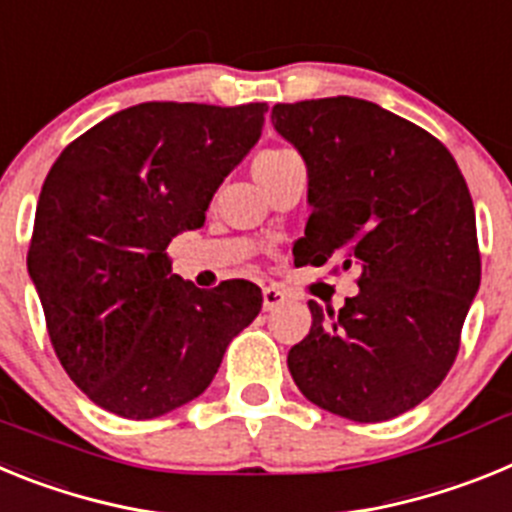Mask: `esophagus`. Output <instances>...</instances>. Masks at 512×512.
I'll use <instances>...</instances> for the list:
<instances>
[{
  "label": "esophagus",
  "mask_w": 512,
  "mask_h": 512,
  "mask_svg": "<svg viewBox=\"0 0 512 512\" xmlns=\"http://www.w3.org/2000/svg\"><path fill=\"white\" fill-rule=\"evenodd\" d=\"M284 302H287V295H284L282 289H277V287H264V310H266V312L277 310V307H282Z\"/></svg>",
  "instance_id": "34e87169"
}]
</instances>
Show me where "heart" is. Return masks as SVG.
I'll return each mask as SVG.
<instances>
[{
    "mask_svg": "<svg viewBox=\"0 0 512 512\" xmlns=\"http://www.w3.org/2000/svg\"><path fill=\"white\" fill-rule=\"evenodd\" d=\"M289 153H292V151H284V148H277V151H264L259 158H256V166L269 164V161H277V158L289 156Z\"/></svg>",
    "mask_w": 512,
    "mask_h": 512,
    "instance_id": "b5f03b06",
    "label": "heart"
}]
</instances>
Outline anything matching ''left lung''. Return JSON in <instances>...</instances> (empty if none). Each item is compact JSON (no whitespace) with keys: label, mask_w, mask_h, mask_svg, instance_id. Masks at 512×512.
Returning a JSON list of instances; mask_svg holds the SVG:
<instances>
[{"label":"left lung","mask_w":512,"mask_h":512,"mask_svg":"<svg viewBox=\"0 0 512 512\" xmlns=\"http://www.w3.org/2000/svg\"><path fill=\"white\" fill-rule=\"evenodd\" d=\"M271 122L307 166L295 264L359 269L341 310L307 302L310 333L289 348V372L328 413L397 418L449 374L479 289L467 182L441 140L366 99L274 104Z\"/></svg>","instance_id":"1"}]
</instances>
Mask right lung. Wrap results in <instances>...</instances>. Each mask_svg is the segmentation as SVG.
Instances as JSON below:
<instances>
[{
    "label": "right lung",
    "instance_id": "add662e5",
    "mask_svg": "<svg viewBox=\"0 0 512 512\" xmlns=\"http://www.w3.org/2000/svg\"><path fill=\"white\" fill-rule=\"evenodd\" d=\"M266 104L143 102L63 148L35 210L27 271L53 351L94 405L148 420L210 387L261 289L171 274V238L259 140Z\"/></svg>",
    "mask_w": 512,
    "mask_h": 512
}]
</instances>
